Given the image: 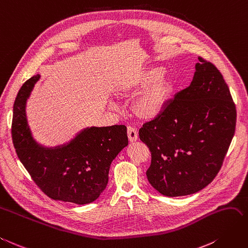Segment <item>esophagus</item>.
<instances>
[{
    "mask_svg": "<svg viewBox=\"0 0 248 248\" xmlns=\"http://www.w3.org/2000/svg\"><path fill=\"white\" fill-rule=\"evenodd\" d=\"M127 135H128V139L130 142H136L139 137L137 128H135V127L132 126L127 127Z\"/></svg>",
    "mask_w": 248,
    "mask_h": 248,
    "instance_id": "1",
    "label": "esophagus"
}]
</instances>
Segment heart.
<instances>
[{
  "mask_svg": "<svg viewBox=\"0 0 248 248\" xmlns=\"http://www.w3.org/2000/svg\"><path fill=\"white\" fill-rule=\"evenodd\" d=\"M162 66L138 71L119 82L116 93L120 97L135 96L133 115L143 121H152L162 115L168 103L172 82L165 76Z\"/></svg>",
  "mask_w": 248,
  "mask_h": 248,
  "instance_id": "b5f03b06",
  "label": "heart"
}]
</instances>
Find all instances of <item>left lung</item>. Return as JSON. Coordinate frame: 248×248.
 Wrapping results in <instances>:
<instances>
[{
  "mask_svg": "<svg viewBox=\"0 0 248 248\" xmlns=\"http://www.w3.org/2000/svg\"><path fill=\"white\" fill-rule=\"evenodd\" d=\"M198 60L191 84L139 130L151 152L148 182L168 197L190 195L212 183L235 133L237 111L229 86L215 65Z\"/></svg>",
  "mask_w": 248,
  "mask_h": 248,
  "instance_id": "8db88e82",
  "label": "left lung"
}]
</instances>
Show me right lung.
I'll use <instances>...</instances> for the list:
<instances>
[{
    "label": "right lung",
    "instance_id": "right-lung-1",
    "mask_svg": "<svg viewBox=\"0 0 248 248\" xmlns=\"http://www.w3.org/2000/svg\"><path fill=\"white\" fill-rule=\"evenodd\" d=\"M39 78L37 74L27 80L13 105L12 140L17 156L46 196L80 205L91 203L108 186L111 162L128 145L126 126L86 127L62 145L38 144L32 137L26 104Z\"/></svg>",
    "mask_w": 248,
    "mask_h": 248
}]
</instances>
